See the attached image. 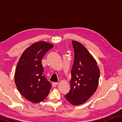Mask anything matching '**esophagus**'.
Wrapping results in <instances>:
<instances>
[{"label": "esophagus", "mask_w": 122, "mask_h": 122, "mask_svg": "<svg viewBox=\"0 0 122 122\" xmlns=\"http://www.w3.org/2000/svg\"><path fill=\"white\" fill-rule=\"evenodd\" d=\"M52 84H53V86H56L58 84V83H57V82H53L52 83Z\"/></svg>", "instance_id": "1"}]
</instances>
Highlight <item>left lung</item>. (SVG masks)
<instances>
[{
    "label": "left lung",
    "mask_w": 122,
    "mask_h": 122,
    "mask_svg": "<svg viewBox=\"0 0 122 122\" xmlns=\"http://www.w3.org/2000/svg\"><path fill=\"white\" fill-rule=\"evenodd\" d=\"M74 61L71 71V90L65 96L74 106L87 101L98 86L100 70L94 58L79 41H73Z\"/></svg>",
    "instance_id": "obj_1"
}]
</instances>
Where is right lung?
Here are the masks:
<instances>
[{"mask_svg":"<svg viewBox=\"0 0 122 122\" xmlns=\"http://www.w3.org/2000/svg\"><path fill=\"white\" fill-rule=\"evenodd\" d=\"M54 46L46 41L34 43L21 54L15 71L16 88L24 97L38 103L46 99L51 85L43 74L41 59Z\"/></svg>","mask_w":122,"mask_h":122,"instance_id":"obj_1","label":"right lung"}]
</instances>
